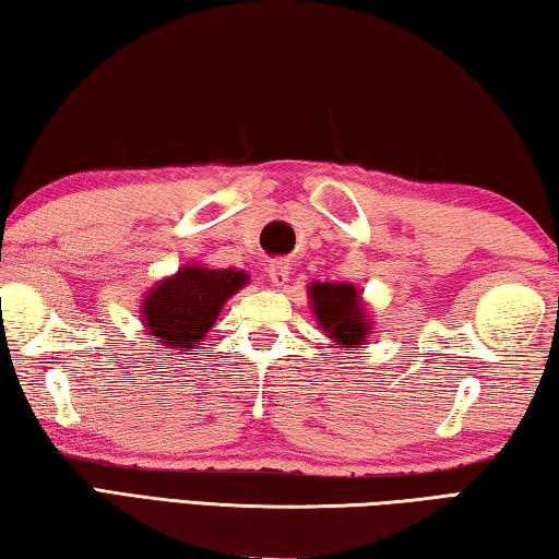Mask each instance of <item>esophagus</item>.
<instances>
[{"instance_id":"1","label":"esophagus","mask_w":559,"mask_h":559,"mask_svg":"<svg viewBox=\"0 0 559 559\" xmlns=\"http://www.w3.org/2000/svg\"><path fill=\"white\" fill-rule=\"evenodd\" d=\"M266 273L273 286H283V283H288V273H290L288 261H271Z\"/></svg>"}]
</instances>
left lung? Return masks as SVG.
<instances>
[{
  "label": "left lung",
  "mask_w": 559,
  "mask_h": 559,
  "mask_svg": "<svg viewBox=\"0 0 559 559\" xmlns=\"http://www.w3.org/2000/svg\"><path fill=\"white\" fill-rule=\"evenodd\" d=\"M308 298L313 316L335 347H359L372 333V318L362 290L353 283H310Z\"/></svg>",
  "instance_id": "8db88e82"
}]
</instances>
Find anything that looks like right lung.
<instances>
[{
  "label": "right lung",
  "mask_w": 559,
  "mask_h": 559,
  "mask_svg": "<svg viewBox=\"0 0 559 559\" xmlns=\"http://www.w3.org/2000/svg\"><path fill=\"white\" fill-rule=\"evenodd\" d=\"M249 283L236 269H206L185 263L173 276L157 281L140 302V323L167 349H192L214 328L222 308Z\"/></svg>",
  "instance_id": "right-lung-1"
}]
</instances>
